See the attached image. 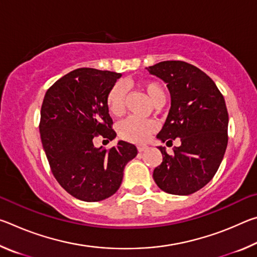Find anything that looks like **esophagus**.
Wrapping results in <instances>:
<instances>
[{
  "mask_svg": "<svg viewBox=\"0 0 257 257\" xmlns=\"http://www.w3.org/2000/svg\"><path fill=\"white\" fill-rule=\"evenodd\" d=\"M147 149H149V147H147L146 145H138V146H137L138 152H144V151H146Z\"/></svg>",
  "mask_w": 257,
  "mask_h": 257,
  "instance_id": "34e87169",
  "label": "esophagus"
}]
</instances>
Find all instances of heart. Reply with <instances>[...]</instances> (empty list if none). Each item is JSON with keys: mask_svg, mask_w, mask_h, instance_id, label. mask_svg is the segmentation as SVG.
I'll list each match as a JSON object with an SVG mask.
<instances>
[{"mask_svg": "<svg viewBox=\"0 0 257 257\" xmlns=\"http://www.w3.org/2000/svg\"><path fill=\"white\" fill-rule=\"evenodd\" d=\"M139 87L151 99L155 106H162L167 94L163 86L158 81H142ZM105 104L108 112L114 116H121L124 113L125 108V86L122 82H116L113 85L106 94ZM158 130V124L153 121H143L136 118H128L123 120L118 125V134L121 139L129 143L142 144L152 134Z\"/></svg>", "mask_w": 257, "mask_h": 257, "instance_id": "heart-1", "label": "heart"}]
</instances>
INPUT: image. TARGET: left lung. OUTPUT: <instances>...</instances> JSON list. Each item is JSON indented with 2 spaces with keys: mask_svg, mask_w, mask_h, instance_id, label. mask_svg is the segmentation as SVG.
<instances>
[{
  "mask_svg": "<svg viewBox=\"0 0 257 257\" xmlns=\"http://www.w3.org/2000/svg\"><path fill=\"white\" fill-rule=\"evenodd\" d=\"M162 79L171 95V107L160 141L180 138L181 145L154 169L160 189L172 195H190L203 188L219 169L228 145V111L215 82L201 69L184 61H163L146 68Z\"/></svg>",
  "mask_w": 257,
  "mask_h": 257,
  "instance_id": "8db88e82",
  "label": "left lung"
}]
</instances>
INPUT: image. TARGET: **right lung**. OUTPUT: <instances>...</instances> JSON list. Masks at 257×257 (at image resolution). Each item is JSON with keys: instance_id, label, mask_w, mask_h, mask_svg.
Wrapping results in <instances>:
<instances>
[{"instance_id": "1", "label": "right lung", "mask_w": 257, "mask_h": 257, "mask_svg": "<svg viewBox=\"0 0 257 257\" xmlns=\"http://www.w3.org/2000/svg\"><path fill=\"white\" fill-rule=\"evenodd\" d=\"M121 73L79 68L60 78L44 96L40 133L51 171L62 188L85 202H98L116 193L123 169L137 155L136 146L120 141L110 150L96 149L101 135L112 141L105 97Z\"/></svg>"}]
</instances>
